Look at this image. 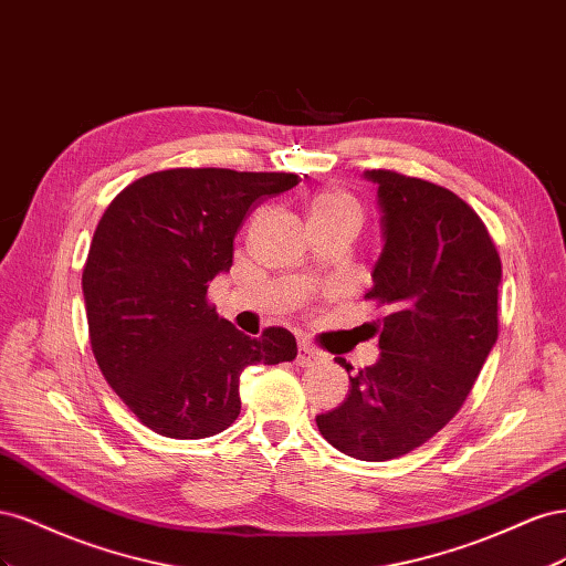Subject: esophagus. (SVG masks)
<instances>
[{
    "label": "esophagus",
    "mask_w": 566,
    "mask_h": 566,
    "mask_svg": "<svg viewBox=\"0 0 566 566\" xmlns=\"http://www.w3.org/2000/svg\"><path fill=\"white\" fill-rule=\"evenodd\" d=\"M318 361H323V354L318 349L310 347V345H304V342H302L300 349H297V366L310 368V366H316Z\"/></svg>",
    "instance_id": "34e87169"
}]
</instances>
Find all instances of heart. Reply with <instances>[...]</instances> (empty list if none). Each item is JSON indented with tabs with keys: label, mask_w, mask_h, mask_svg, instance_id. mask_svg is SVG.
<instances>
[{
	"label": "heart",
	"mask_w": 566,
	"mask_h": 566,
	"mask_svg": "<svg viewBox=\"0 0 566 566\" xmlns=\"http://www.w3.org/2000/svg\"><path fill=\"white\" fill-rule=\"evenodd\" d=\"M318 217H349L361 224L364 210L358 200L347 191H323L312 202V219Z\"/></svg>",
	"instance_id": "heart-1"
}]
</instances>
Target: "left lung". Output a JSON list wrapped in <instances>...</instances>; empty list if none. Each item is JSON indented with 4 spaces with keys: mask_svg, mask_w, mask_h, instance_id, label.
Masks as SVG:
<instances>
[{
    "mask_svg": "<svg viewBox=\"0 0 566 566\" xmlns=\"http://www.w3.org/2000/svg\"><path fill=\"white\" fill-rule=\"evenodd\" d=\"M366 179L378 184L382 212L385 245L364 295L389 310L380 358L349 378L345 403L316 424L337 451L380 462L422 447L468 399L499 339L501 256L449 188L391 169Z\"/></svg>",
    "mask_w": 566,
    "mask_h": 566,
    "instance_id": "8db88e82",
    "label": "left lung"
}]
</instances>
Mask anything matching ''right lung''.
<instances>
[{
	"instance_id": "right-lung-1",
	"label": "right lung",
	"mask_w": 566,
	"mask_h": 566,
	"mask_svg": "<svg viewBox=\"0 0 566 566\" xmlns=\"http://www.w3.org/2000/svg\"><path fill=\"white\" fill-rule=\"evenodd\" d=\"M297 184L287 172L163 169L123 188L101 217L82 271L92 352L153 432L219 434L241 413V373L297 356L290 331L252 339L208 302L210 281L233 264L245 217Z\"/></svg>"
}]
</instances>
